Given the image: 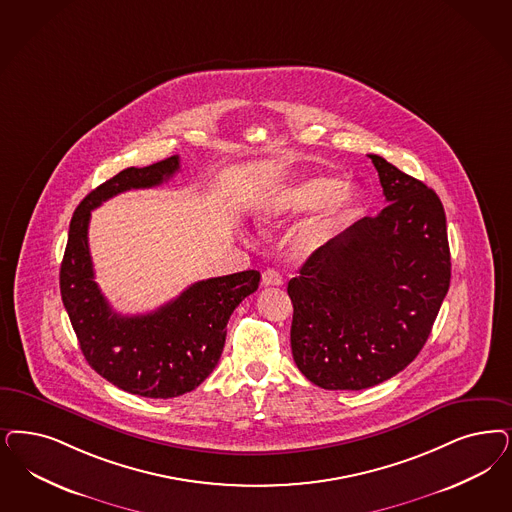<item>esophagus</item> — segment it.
Returning a JSON list of instances; mask_svg holds the SVG:
<instances>
[{
	"label": "esophagus",
	"mask_w": 512,
	"mask_h": 512,
	"mask_svg": "<svg viewBox=\"0 0 512 512\" xmlns=\"http://www.w3.org/2000/svg\"><path fill=\"white\" fill-rule=\"evenodd\" d=\"M283 278L282 274L276 270V268H266L265 272H263V285L265 287H272V285H282Z\"/></svg>",
	"instance_id": "34e87169"
}]
</instances>
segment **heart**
I'll list each match as a JSON object with an SVG mask.
<instances>
[{
  "mask_svg": "<svg viewBox=\"0 0 512 512\" xmlns=\"http://www.w3.org/2000/svg\"><path fill=\"white\" fill-rule=\"evenodd\" d=\"M357 200V187L344 183L342 177L331 174L299 177L283 183L266 196L257 210V221L263 229H274L295 215L323 206V212L300 234V246L312 251L352 215Z\"/></svg>",
  "mask_w": 512,
  "mask_h": 512,
  "instance_id": "1",
  "label": "heart"
}]
</instances>
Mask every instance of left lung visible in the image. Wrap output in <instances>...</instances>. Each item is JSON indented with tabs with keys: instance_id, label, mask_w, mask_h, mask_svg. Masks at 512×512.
Wrapping results in <instances>:
<instances>
[{
	"instance_id": "left-lung-1",
	"label": "left lung",
	"mask_w": 512,
	"mask_h": 512,
	"mask_svg": "<svg viewBox=\"0 0 512 512\" xmlns=\"http://www.w3.org/2000/svg\"><path fill=\"white\" fill-rule=\"evenodd\" d=\"M388 206L316 249L287 285L291 350L319 388L365 389L410 365L450 287L441 198L369 155Z\"/></svg>"
}]
</instances>
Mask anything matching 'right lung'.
<instances>
[{"label":"right lung","mask_w":512,"mask_h":512,"mask_svg":"<svg viewBox=\"0 0 512 512\" xmlns=\"http://www.w3.org/2000/svg\"><path fill=\"white\" fill-rule=\"evenodd\" d=\"M179 170V157L126 168L83 198L70 223L60 266V293L87 363L128 393L170 399L212 374L234 308L255 293L261 274L244 270L187 287L177 299L140 316L117 314L98 283L89 251L90 212L115 194L149 189Z\"/></svg>","instance_id":"right-lung-1"}]
</instances>
